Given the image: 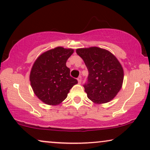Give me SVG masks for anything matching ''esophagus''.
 <instances>
[{
  "label": "esophagus",
  "mask_w": 150,
  "mask_h": 150,
  "mask_svg": "<svg viewBox=\"0 0 150 150\" xmlns=\"http://www.w3.org/2000/svg\"><path fill=\"white\" fill-rule=\"evenodd\" d=\"M77 80H78V82H79V84H81V76H79L78 77Z\"/></svg>",
  "instance_id": "obj_1"
}]
</instances>
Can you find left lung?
<instances>
[{
    "label": "left lung",
    "instance_id": "8db88e82",
    "mask_svg": "<svg viewBox=\"0 0 150 150\" xmlns=\"http://www.w3.org/2000/svg\"><path fill=\"white\" fill-rule=\"evenodd\" d=\"M76 54L88 69L87 83L83 85L89 100L96 104L112 100L121 89L124 71L113 54L98 47L80 48Z\"/></svg>",
    "mask_w": 150,
    "mask_h": 150
}]
</instances>
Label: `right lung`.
Here are the masks:
<instances>
[{
  "instance_id": "1",
  "label": "right lung",
  "mask_w": 150,
  "mask_h": 150,
  "mask_svg": "<svg viewBox=\"0 0 150 150\" xmlns=\"http://www.w3.org/2000/svg\"><path fill=\"white\" fill-rule=\"evenodd\" d=\"M73 49L57 47L38 56L30 71V81L36 96L50 105H58L67 98L76 79L71 77L66 62Z\"/></svg>"
}]
</instances>
